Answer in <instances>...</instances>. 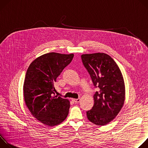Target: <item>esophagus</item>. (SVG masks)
I'll list each match as a JSON object with an SVG mask.
<instances>
[{
  "label": "esophagus",
  "instance_id": "esophagus-1",
  "mask_svg": "<svg viewBox=\"0 0 148 148\" xmlns=\"http://www.w3.org/2000/svg\"><path fill=\"white\" fill-rule=\"evenodd\" d=\"M72 101H74L75 103H77L80 101V98H78V99H72Z\"/></svg>",
  "mask_w": 148,
  "mask_h": 148
}]
</instances>
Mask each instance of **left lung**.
<instances>
[{"instance_id": "obj_1", "label": "left lung", "mask_w": 148, "mask_h": 148, "mask_svg": "<svg viewBox=\"0 0 148 148\" xmlns=\"http://www.w3.org/2000/svg\"><path fill=\"white\" fill-rule=\"evenodd\" d=\"M83 64L94 86L99 90L94 95V104L87 111L88 120L97 125L112 121L121 111L125 101L123 78L115 61L105 53L81 55Z\"/></svg>"}]
</instances>
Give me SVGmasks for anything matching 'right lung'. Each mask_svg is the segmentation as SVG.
<instances>
[{"instance_id": "right-lung-1", "label": "right lung", "mask_w": 148, "mask_h": 148, "mask_svg": "<svg viewBox=\"0 0 148 148\" xmlns=\"http://www.w3.org/2000/svg\"><path fill=\"white\" fill-rule=\"evenodd\" d=\"M73 57V54L47 53L35 59L27 70L23 85L25 103L33 116L45 125H57L69 114L70 101L55 95L54 82Z\"/></svg>"}]
</instances>
